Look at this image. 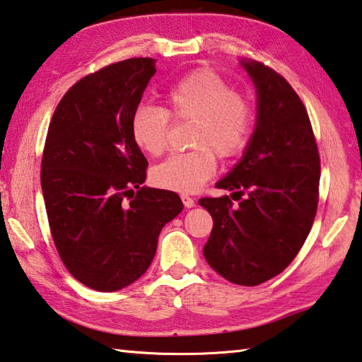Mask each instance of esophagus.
<instances>
[{"label": "esophagus", "mask_w": 362, "mask_h": 362, "mask_svg": "<svg viewBox=\"0 0 362 362\" xmlns=\"http://www.w3.org/2000/svg\"><path fill=\"white\" fill-rule=\"evenodd\" d=\"M181 200H182V204H185L186 209H192V206L195 205V200L192 197H189V195H186V194L181 195Z\"/></svg>", "instance_id": "1"}]
</instances>
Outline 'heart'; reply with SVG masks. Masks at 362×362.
Listing matches in <instances>:
<instances>
[{"mask_svg": "<svg viewBox=\"0 0 362 362\" xmlns=\"http://www.w3.org/2000/svg\"><path fill=\"white\" fill-rule=\"evenodd\" d=\"M170 118L192 123L189 142L194 149L158 163L152 181L177 192L199 191L215 175L216 156H239L253 128L250 100L213 69H197L177 78L165 91V109L138 105L129 122L134 144L147 156H162L168 147Z\"/></svg>", "mask_w": 362, "mask_h": 362, "instance_id": "1", "label": "heart"}]
</instances>
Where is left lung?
<instances>
[{"instance_id": "left-lung-1", "label": "left lung", "mask_w": 362, "mask_h": 362, "mask_svg": "<svg viewBox=\"0 0 362 362\" xmlns=\"http://www.w3.org/2000/svg\"><path fill=\"white\" fill-rule=\"evenodd\" d=\"M257 86L258 120L244 158L204 197L213 229L204 255L218 274L253 287L281 274L310 234L319 204L321 160L306 107L290 83L262 62H242ZM235 200V199H234Z\"/></svg>"}]
</instances>
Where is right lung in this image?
<instances>
[{"label": "right lung", "mask_w": 362, "mask_h": 362, "mask_svg": "<svg viewBox=\"0 0 362 362\" xmlns=\"http://www.w3.org/2000/svg\"><path fill=\"white\" fill-rule=\"evenodd\" d=\"M156 59L133 57L83 76L47 128L41 189L56 250L76 281L115 292L144 274L176 192L142 186L147 160L129 132Z\"/></svg>", "instance_id": "right-lung-1"}]
</instances>
